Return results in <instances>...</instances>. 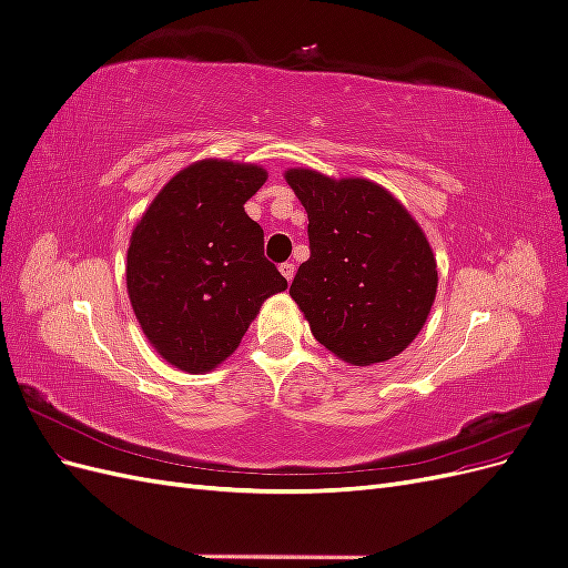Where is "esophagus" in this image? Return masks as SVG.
Returning <instances> with one entry per match:
<instances>
[{
    "mask_svg": "<svg viewBox=\"0 0 568 568\" xmlns=\"http://www.w3.org/2000/svg\"><path fill=\"white\" fill-rule=\"evenodd\" d=\"M280 272L284 274L286 282H291V280H294V274H296V265H294V263H282V265H280Z\"/></svg>",
    "mask_w": 568,
    "mask_h": 568,
    "instance_id": "esophagus-1",
    "label": "esophagus"
}]
</instances>
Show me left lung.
Here are the masks:
<instances>
[{"label":"left lung","instance_id":"obj_1","mask_svg":"<svg viewBox=\"0 0 568 568\" xmlns=\"http://www.w3.org/2000/svg\"><path fill=\"white\" fill-rule=\"evenodd\" d=\"M307 213L311 257L288 294L313 336L351 365L400 355L432 313L438 270L417 220L382 184L284 173Z\"/></svg>","mask_w":568,"mask_h":568}]
</instances>
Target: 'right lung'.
<instances>
[{
    "label": "right lung",
    "mask_w": 568,
    "mask_h": 568,
    "mask_svg": "<svg viewBox=\"0 0 568 568\" xmlns=\"http://www.w3.org/2000/svg\"><path fill=\"white\" fill-rule=\"evenodd\" d=\"M261 165L205 159L151 201L128 248V296L165 363L203 374L239 348L261 305L288 284L263 253V227L244 203Z\"/></svg>",
    "instance_id": "add662e5"
}]
</instances>
